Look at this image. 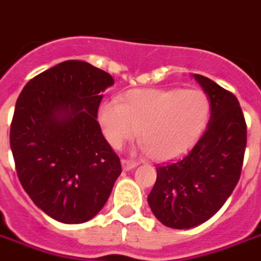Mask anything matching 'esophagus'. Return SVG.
I'll list each match as a JSON object with an SVG mask.
<instances>
[{"instance_id": "34e87169", "label": "esophagus", "mask_w": 261, "mask_h": 261, "mask_svg": "<svg viewBox=\"0 0 261 261\" xmlns=\"http://www.w3.org/2000/svg\"><path fill=\"white\" fill-rule=\"evenodd\" d=\"M137 166H138V163L134 162V160H126V159H123L122 160V167L124 171L134 170Z\"/></svg>"}]
</instances>
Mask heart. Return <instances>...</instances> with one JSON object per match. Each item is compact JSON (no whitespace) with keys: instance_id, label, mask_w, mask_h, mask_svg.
<instances>
[{"instance_id":"1","label":"heart","mask_w":261,"mask_h":261,"mask_svg":"<svg viewBox=\"0 0 261 261\" xmlns=\"http://www.w3.org/2000/svg\"><path fill=\"white\" fill-rule=\"evenodd\" d=\"M210 101L202 91L144 89L127 93L123 104L108 101L99 122L113 148L138 135L142 148L156 160H170L186 152L202 133Z\"/></svg>"}]
</instances>
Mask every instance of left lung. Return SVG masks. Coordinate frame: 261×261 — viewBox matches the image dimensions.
I'll list each match as a JSON object with an SVG mask.
<instances>
[{
    "instance_id": "obj_1",
    "label": "left lung",
    "mask_w": 261,
    "mask_h": 261,
    "mask_svg": "<svg viewBox=\"0 0 261 261\" xmlns=\"http://www.w3.org/2000/svg\"><path fill=\"white\" fill-rule=\"evenodd\" d=\"M211 101L205 133L186 154L159 166L148 202L171 228H190L212 218L240 180L246 123L238 99L208 77L194 73Z\"/></svg>"
}]
</instances>
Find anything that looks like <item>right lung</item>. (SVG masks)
Returning a JSON list of instances; mask_svg holds the SVG:
<instances>
[{
    "mask_svg": "<svg viewBox=\"0 0 261 261\" xmlns=\"http://www.w3.org/2000/svg\"><path fill=\"white\" fill-rule=\"evenodd\" d=\"M113 77L68 60L33 77L16 101L11 149L16 172L34 204L61 223L98 214L122 172L97 112Z\"/></svg>",
    "mask_w": 261,
    "mask_h": 261,
    "instance_id": "1",
    "label": "right lung"
}]
</instances>
